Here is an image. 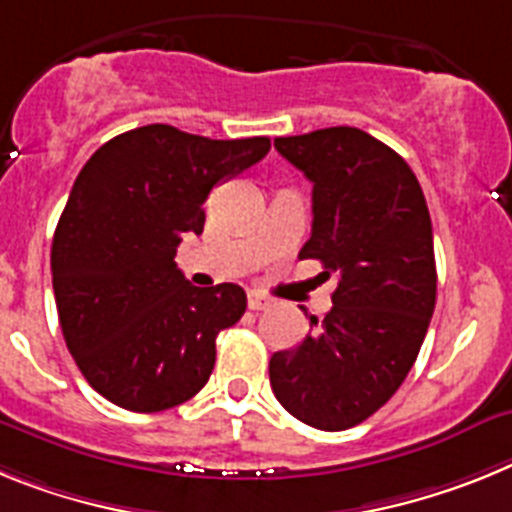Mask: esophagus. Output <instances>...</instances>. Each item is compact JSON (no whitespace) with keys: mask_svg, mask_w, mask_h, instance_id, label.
Here are the masks:
<instances>
[{"mask_svg":"<svg viewBox=\"0 0 512 512\" xmlns=\"http://www.w3.org/2000/svg\"><path fill=\"white\" fill-rule=\"evenodd\" d=\"M270 304H273V301L265 299V296H262V293H255V291H252L250 296H247V306H250L252 311H265V309H270Z\"/></svg>","mask_w":512,"mask_h":512,"instance_id":"34e87169","label":"esophagus"}]
</instances>
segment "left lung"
<instances>
[{
    "mask_svg": "<svg viewBox=\"0 0 512 512\" xmlns=\"http://www.w3.org/2000/svg\"><path fill=\"white\" fill-rule=\"evenodd\" d=\"M311 180L299 257L337 275L332 309L301 345L273 353L270 386L296 420L348 430L384 407L417 361L435 309L433 226L410 164L361 128L275 139Z\"/></svg>",
    "mask_w": 512,
    "mask_h": 512,
    "instance_id": "obj_1",
    "label": "left lung"
}]
</instances>
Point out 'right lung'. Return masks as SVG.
Returning a JSON list of instances; mask_svg holds the SVG:
<instances>
[{"mask_svg": "<svg viewBox=\"0 0 512 512\" xmlns=\"http://www.w3.org/2000/svg\"><path fill=\"white\" fill-rule=\"evenodd\" d=\"M268 151L265 136L216 141L151 123L82 167L53 234V293L66 348L108 402L162 412L206 386L216 335L242 319L247 293L185 281L177 244L203 231L213 185Z\"/></svg>", "mask_w": 512, "mask_h": 512, "instance_id": "add662e5", "label": "right lung"}]
</instances>
